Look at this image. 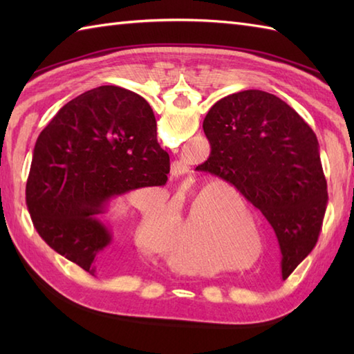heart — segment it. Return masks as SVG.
Masks as SVG:
<instances>
[{"mask_svg":"<svg viewBox=\"0 0 354 354\" xmlns=\"http://www.w3.org/2000/svg\"><path fill=\"white\" fill-rule=\"evenodd\" d=\"M246 225L250 228L251 236L257 240L259 250H260V232H259V225L255 217H246V222L240 217H227L222 222V231H221V248L225 251L232 252V254H240L245 255L248 252V232H246ZM141 230L142 231H153V223L150 219H142L141 221Z\"/></svg>","mask_w":354,"mask_h":354,"instance_id":"1","label":"heart"}]
</instances>
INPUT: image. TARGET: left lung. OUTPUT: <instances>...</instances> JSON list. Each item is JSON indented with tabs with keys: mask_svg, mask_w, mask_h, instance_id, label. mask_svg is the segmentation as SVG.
Segmentation results:
<instances>
[{
	"mask_svg": "<svg viewBox=\"0 0 354 354\" xmlns=\"http://www.w3.org/2000/svg\"><path fill=\"white\" fill-rule=\"evenodd\" d=\"M204 132L212 152L196 169L232 184L260 209L288 278L317 245L328 201L317 135L288 103L260 89L214 103Z\"/></svg>",
	"mask_w": 354,
	"mask_h": 354,
	"instance_id": "left-lung-1",
	"label": "left lung"
}]
</instances>
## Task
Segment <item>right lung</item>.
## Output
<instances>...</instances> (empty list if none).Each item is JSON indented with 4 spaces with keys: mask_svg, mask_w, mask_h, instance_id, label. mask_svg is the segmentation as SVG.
Listing matches in <instances>:
<instances>
[{
    "mask_svg": "<svg viewBox=\"0 0 354 354\" xmlns=\"http://www.w3.org/2000/svg\"><path fill=\"white\" fill-rule=\"evenodd\" d=\"M169 171L150 104L129 89L99 86L59 109L37 137L27 208L45 243L95 277L114 263L100 219L111 202L164 185Z\"/></svg>",
    "mask_w": 354,
    "mask_h": 354,
    "instance_id": "right-lung-1",
    "label": "right lung"
}]
</instances>
